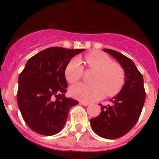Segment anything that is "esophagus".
Masks as SVG:
<instances>
[{"instance_id": "obj_1", "label": "esophagus", "mask_w": 159, "mask_h": 159, "mask_svg": "<svg viewBox=\"0 0 159 159\" xmlns=\"http://www.w3.org/2000/svg\"><path fill=\"white\" fill-rule=\"evenodd\" d=\"M79 104L80 105H84V106H88V105H90V104L88 102H79Z\"/></svg>"}]
</instances>
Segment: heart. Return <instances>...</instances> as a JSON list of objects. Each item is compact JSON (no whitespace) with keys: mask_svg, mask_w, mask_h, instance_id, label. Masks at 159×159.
Wrapping results in <instances>:
<instances>
[{"mask_svg":"<svg viewBox=\"0 0 159 159\" xmlns=\"http://www.w3.org/2000/svg\"><path fill=\"white\" fill-rule=\"evenodd\" d=\"M86 63L88 69L96 71L93 78L94 84H77L70 87V94L81 101L91 102L102 98L105 92L107 96L116 95L123 87L125 74L119 64L105 53L95 51L86 55ZM84 73L81 60L75 57L69 62L65 69V77L69 83L79 81Z\"/></svg>","mask_w":159,"mask_h":159,"instance_id":"heart-1","label":"heart"}]
</instances>
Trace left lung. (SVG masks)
Listing matches in <instances>:
<instances>
[{
  "instance_id": "8db88e82",
  "label": "left lung",
  "mask_w": 159,
  "mask_h": 159,
  "mask_svg": "<svg viewBox=\"0 0 159 159\" xmlns=\"http://www.w3.org/2000/svg\"><path fill=\"white\" fill-rule=\"evenodd\" d=\"M103 51L119 62L125 72V83L119 93L109 100L110 105L99 104L101 113L90 121L93 130L98 136L116 139L129 132L139 119L146 98L143 78L129 57L111 49Z\"/></svg>"
}]
</instances>
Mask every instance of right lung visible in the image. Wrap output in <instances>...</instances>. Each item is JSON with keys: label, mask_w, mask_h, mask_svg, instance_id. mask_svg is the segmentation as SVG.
<instances>
[{"label": "right lung", "mask_w": 159, "mask_h": 159, "mask_svg": "<svg viewBox=\"0 0 159 159\" xmlns=\"http://www.w3.org/2000/svg\"><path fill=\"white\" fill-rule=\"evenodd\" d=\"M85 49L52 47L30 57L19 75L17 102L31 130L51 136L62 130L77 100L65 96V69L72 57Z\"/></svg>", "instance_id": "right-lung-1"}]
</instances>
